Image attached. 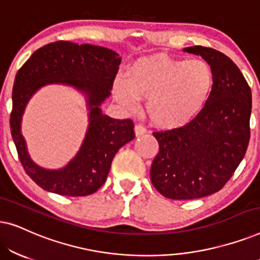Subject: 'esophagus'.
Here are the masks:
<instances>
[{
	"instance_id": "1",
	"label": "esophagus",
	"mask_w": 260,
	"mask_h": 260,
	"mask_svg": "<svg viewBox=\"0 0 260 260\" xmlns=\"http://www.w3.org/2000/svg\"><path fill=\"white\" fill-rule=\"evenodd\" d=\"M147 133V130H145L144 126L140 125V124H137V125H135V135H136L137 137L142 136V135H144Z\"/></svg>"
}]
</instances>
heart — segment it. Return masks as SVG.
<instances>
[{"label":"heart","mask_w":260,"mask_h":260,"mask_svg":"<svg viewBox=\"0 0 260 260\" xmlns=\"http://www.w3.org/2000/svg\"><path fill=\"white\" fill-rule=\"evenodd\" d=\"M214 85L211 65L202 59L154 56L141 59L119 76L113 98L126 110L148 99L145 111L156 126H182L193 120L207 103Z\"/></svg>","instance_id":"1"}]
</instances>
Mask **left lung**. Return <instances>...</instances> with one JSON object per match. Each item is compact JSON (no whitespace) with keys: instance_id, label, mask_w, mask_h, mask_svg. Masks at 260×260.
Masks as SVG:
<instances>
[{"instance_id":"8db88e82","label":"left lung","mask_w":260,"mask_h":260,"mask_svg":"<svg viewBox=\"0 0 260 260\" xmlns=\"http://www.w3.org/2000/svg\"><path fill=\"white\" fill-rule=\"evenodd\" d=\"M183 52L211 65L214 85L207 103L182 127L154 133L159 150L150 168L154 187L173 200H193L225 186L243 161L250 141L252 93L229 56L191 46Z\"/></svg>"}]
</instances>
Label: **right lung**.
Returning <instances> with one entry per match:
<instances>
[{
    "label": "right lung",
    "mask_w": 260,
    "mask_h": 260,
    "mask_svg": "<svg viewBox=\"0 0 260 260\" xmlns=\"http://www.w3.org/2000/svg\"><path fill=\"white\" fill-rule=\"evenodd\" d=\"M120 63L118 53L90 44L52 42L39 48L15 77L10 130L24 170L42 189L65 197H86L101 188L117 151L133 141L130 119H115L101 106L110 95ZM72 87L87 102L89 125L80 150L62 169L48 170L30 157L20 126L27 103L44 86Z\"/></svg>",
    "instance_id": "add662e5"
}]
</instances>
